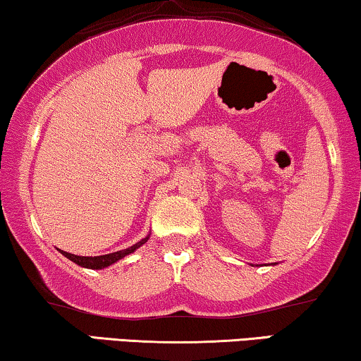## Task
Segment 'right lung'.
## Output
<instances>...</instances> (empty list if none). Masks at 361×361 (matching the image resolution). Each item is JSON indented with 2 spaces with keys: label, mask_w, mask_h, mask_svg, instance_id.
I'll list each match as a JSON object with an SVG mask.
<instances>
[{
  "label": "right lung",
  "mask_w": 361,
  "mask_h": 361,
  "mask_svg": "<svg viewBox=\"0 0 361 361\" xmlns=\"http://www.w3.org/2000/svg\"><path fill=\"white\" fill-rule=\"evenodd\" d=\"M147 241V236L145 240L137 241L136 245L130 246V248L126 250H121V251H115V253H108V255H103V256H77V255H72V253H67V251H62L61 253L68 258L73 263H77L78 266H83V268H90V269H102V268H106V266H110L113 263H116L118 259L125 258L126 255H130L135 251L136 248H140L141 245H145Z\"/></svg>",
  "instance_id": "right-lung-1"
}]
</instances>
